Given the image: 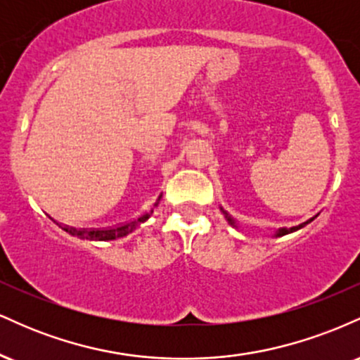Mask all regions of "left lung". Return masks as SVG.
Masks as SVG:
<instances>
[{"label":"left lung","instance_id":"1","mask_svg":"<svg viewBox=\"0 0 360 360\" xmlns=\"http://www.w3.org/2000/svg\"><path fill=\"white\" fill-rule=\"evenodd\" d=\"M221 212H223V210H221ZM223 214H225L226 221H229V223H230V225H232V226H235V229H237V221H235V220H233V218H232V217H230V214H229V213H226V212H223ZM313 218H315V217H313ZM313 218H309V220H308V221H304V223H300V225H298V226H291V229H279V230H278V232H276V233H274V237H283V235H288V233H292V232H296V230L303 229V226H304V225H307V223H309V221H313Z\"/></svg>","mask_w":360,"mask_h":360}]
</instances>
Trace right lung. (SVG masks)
<instances>
[{
  "mask_svg": "<svg viewBox=\"0 0 360 360\" xmlns=\"http://www.w3.org/2000/svg\"><path fill=\"white\" fill-rule=\"evenodd\" d=\"M160 198H162V194H160L159 198H157V201L152 206L150 210L146 213L140 214L139 218H135V220L131 221H127V223H122V225L118 226H113V229H103V230H88V229H74V226H68V225H59L64 232H68L69 235H72V237H77V238H86V240H100V242H106V240H117V238H122L125 237V235L131 233L135 229L140 225V223L147 221L148 218H150V214L154 213V208L157 205H159Z\"/></svg>",
  "mask_w": 360,
  "mask_h": 360,
  "instance_id": "right-lung-1",
  "label": "right lung"
}]
</instances>
